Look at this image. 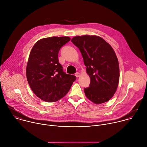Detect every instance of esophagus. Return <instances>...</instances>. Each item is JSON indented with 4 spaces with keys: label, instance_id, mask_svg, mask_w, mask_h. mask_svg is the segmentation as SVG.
Returning <instances> with one entry per match:
<instances>
[{
    "label": "esophagus",
    "instance_id": "34e87169",
    "mask_svg": "<svg viewBox=\"0 0 147 147\" xmlns=\"http://www.w3.org/2000/svg\"><path fill=\"white\" fill-rule=\"evenodd\" d=\"M75 76H76V77H79L80 76V73L77 72V73H76L75 74Z\"/></svg>",
    "mask_w": 147,
    "mask_h": 147
}]
</instances>
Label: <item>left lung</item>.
I'll return each mask as SVG.
<instances>
[{
	"instance_id": "obj_1",
	"label": "left lung",
	"mask_w": 147,
	"mask_h": 147,
	"mask_svg": "<svg viewBox=\"0 0 147 147\" xmlns=\"http://www.w3.org/2000/svg\"><path fill=\"white\" fill-rule=\"evenodd\" d=\"M71 42L77 47L90 78L84 88L87 98L95 104L108 102L115 93L119 80V63L111 46L97 36H75Z\"/></svg>"
}]
</instances>
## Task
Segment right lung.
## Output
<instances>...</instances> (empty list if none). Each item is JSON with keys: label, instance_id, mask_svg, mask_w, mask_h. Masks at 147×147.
<instances>
[{"label": "right lung", "instance_id": "obj_1", "mask_svg": "<svg viewBox=\"0 0 147 147\" xmlns=\"http://www.w3.org/2000/svg\"><path fill=\"white\" fill-rule=\"evenodd\" d=\"M70 40L69 37H47L37 41L30 51L26 78L34 93L47 102H57L69 91L76 77L63 70L59 63L61 48Z\"/></svg>", "mask_w": 147, "mask_h": 147}]
</instances>
